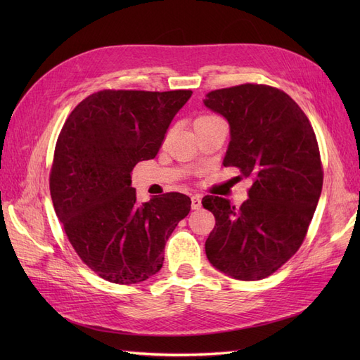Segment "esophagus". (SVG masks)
<instances>
[{
	"label": "esophagus",
	"instance_id": "1",
	"mask_svg": "<svg viewBox=\"0 0 360 360\" xmlns=\"http://www.w3.org/2000/svg\"><path fill=\"white\" fill-rule=\"evenodd\" d=\"M201 195H193V197L191 198V201H192V210H198L200 207H201Z\"/></svg>",
	"mask_w": 360,
	"mask_h": 360
}]
</instances>
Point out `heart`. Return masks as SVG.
<instances>
[{"mask_svg":"<svg viewBox=\"0 0 360 360\" xmlns=\"http://www.w3.org/2000/svg\"><path fill=\"white\" fill-rule=\"evenodd\" d=\"M217 120H221V118H219V117H216V115H213V114H204V115H200L197 120H195V126L204 124V123L217 122Z\"/></svg>","mask_w":360,"mask_h":360,"instance_id":"b5f03b06","label":"heart"}]
</instances>
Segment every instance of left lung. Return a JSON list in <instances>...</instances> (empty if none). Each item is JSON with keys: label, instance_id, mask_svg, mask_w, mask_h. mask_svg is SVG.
Returning a JSON list of instances; mask_svg holds the SVG:
<instances>
[{"label": "left lung", "instance_id": "left-lung-1", "mask_svg": "<svg viewBox=\"0 0 360 360\" xmlns=\"http://www.w3.org/2000/svg\"><path fill=\"white\" fill-rule=\"evenodd\" d=\"M204 105L230 124L224 167L252 179L240 207L214 195L202 198L216 219L207 258L234 279H264L297 252L317 209L323 188L317 138L300 106L275 86L214 90Z\"/></svg>", "mask_w": 360, "mask_h": 360}]
</instances>
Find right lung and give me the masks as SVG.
<instances>
[{
  "label": "right lung",
  "mask_w": 360,
  "mask_h": 360,
  "mask_svg": "<svg viewBox=\"0 0 360 360\" xmlns=\"http://www.w3.org/2000/svg\"><path fill=\"white\" fill-rule=\"evenodd\" d=\"M191 90H102L85 97L57 139L49 174L53 209L82 263L114 284L156 275L191 198L162 193L138 204L130 172L156 158Z\"/></svg>",
  "instance_id": "1"
}]
</instances>
